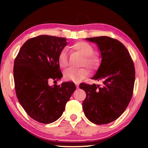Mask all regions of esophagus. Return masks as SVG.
Listing matches in <instances>:
<instances>
[{"label":"esophagus","instance_id":"1","mask_svg":"<svg viewBox=\"0 0 148 148\" xmlns=\"http://www.w3.org/2000/svg\"><path fill=\"white\" fill-rule=\"evenodd\" d=\"M74 83H75V84H76L77 88H78V87H79V82H74Z\"/></svg>","mask_w":148,"mask_h":148}]
</instances>
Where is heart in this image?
Returning <instances> with one entry per match:
<instances>
[{"label": "heart", "mask_w": 148, "mask_h": 148, "mask_svg": "<svg viewBox=\"0 0 148 148\" xmlns=\"http://www.w3.org/2000/svg\"><path fill=\"white\" fill-rule=\"evenodd\" d=\"M72 48L83 56L80 66H86L92 70L96 69L98 65V59L92 55L94 49L91 44L84 41H79L75 43L72 46ZM57 62L59 66L62 69L66 68L68 66L69 60L66 48H63L59 52L57 57ZM89 73V70L86 67L79 69H68L64 72L63 77L66 81L79 82L87 76Z\"/></svg>", "instance_id": "b5f03b06"}]
</instances>
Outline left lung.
Instances as JSON below:
<instances>
[{
	"mask_svg": "<svg viewBox=\"0 0 148 148\" xmlns=\"http://www.w3.org/2000/svg\"><path fill=\"white\" fill-rule=\"evenodd\" d=\"M97 44L102 61L92 79L100 85L79 84L86 97L82 106L90 121L104 125L115 121L128 106L133 94L135 69L130 53L121 42L109 36L86 38Z\"/></svg>",
	"mask_w": 148,
	"mask_h": 148,
	"instance_id": "obj_1",
	"label": "left lung"
}]
</instances>
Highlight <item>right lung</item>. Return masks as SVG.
<instances>
[{
	"label": "right lung",
	"instance_id": "1",
	"mask_svg": "<svg viewBox=\"0 0 148 148\" xmlns=\"http://www.w3.org/2000/svg\"><path fill=\"white\" fill-rule=\"evenodd\" d=\"M66 44L64 38L40 35L25 42L15 59L17 98L26 113L42 123L58 119L76 90L72 82L52 86L48 84L49 80L58 81L62 76L57 57Z\"/></svg>",
	"mask_w": 148,
	"mask_h": 148
}]
</instances>
